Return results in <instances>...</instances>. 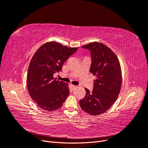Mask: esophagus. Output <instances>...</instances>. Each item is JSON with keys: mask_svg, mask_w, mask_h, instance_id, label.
Returning a JSON list of instances; mask_svg holds the SVG:
<instances>
[{"mask_svg": "<svg viewBox=\"0 0 148 148\" xmlns=\"http://www.w3.org/2000/svg\"><path fill=\"white\" fill-rule=\"evenodd\" d=\"M71 88L72 89H75V88H77V86H75V85L73 84H71Z\"/></svg>", "mask_w": 148, "mask_h": 148, "instance_id": "1", "label": "esophagus"}]
</instances>
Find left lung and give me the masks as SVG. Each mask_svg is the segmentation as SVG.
<instances>
[{
  "label": "left lung",
  "instance_id": "obj_1",
  "mask_svg": "<svg viewBox=\"0 0 148 148\" xmlns=\"http://www.w3.org/2000/svg\"><path fill=\"white\" fill-rule=\"evenodd\" d=\"M91 51L90 72L96 76L91 91L79 101L81 108L91 115H98L109 110L117 100L122 86L120 62L115 53L104 44L93 42L82 46Z\"/></svg>",
  "mask_w": 148,
  "mask_h": 148
}]
</instances>
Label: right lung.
I'll use <instances>...</instances> for the list:
<instances>
[{"instance_id":"obj_1","label":"right lung","mask_w":148,"mask_h":148,"mask_svg":"<svg viewBox=\"0 0 148 148\" xmlns=\"http://www.w3.org/2000/svg\"><path fill=\"white\" fill-rule=\"evenodd\" d=\"M78 47H68L56 41L46 42L34 53L29 65L27 88L32 99L44 110L53 111L63 105L70 90L69 84L53 78Z\"/></svg>"}]
</instances>
